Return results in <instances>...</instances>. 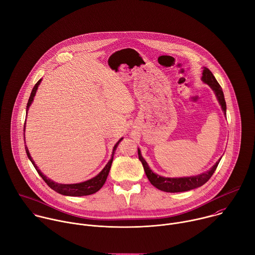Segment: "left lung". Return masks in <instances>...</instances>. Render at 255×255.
I'll return each instance as SVG.
<instances>
[{"label":"left lung","mask_w":255,"mask_h":255,"mask_svg":"<svg viewBox=\"0 0 255 255\" xmlns=\"http://www.w3.org/2000/svg\"><path fill=\"white\" fill-rule=\"evenodd\" d=\"M201 79L203 82L208 84L211 87V89L214 91L224 115H226V103H225L223 90H222L220 84L218 83V81L216 80V78L214 77V75L212 74V72L208 68L204 67V69H203ZM137 154H138V159L142 164L143 170H144L145 175H146L148 181L150 182V184L161 191L169 192V193L185 192V191H189V190H192V189H195V188L201 187L202 185H204L211 178V176L215 172V170L221 160V159H219L218 162H216V164L209 171L204 172V173H202L197 176L182 177V178H166V177H162L160 175L155 174L149 169L147 163L145 162V160L142 158V156L140 154L139 148H137Z\"/></svg>","instance_id":"1"}]
</instances>
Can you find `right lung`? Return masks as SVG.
I'll return each mask as SVG.
<instances>
[{
  "mask_svg": "<svg viewBox=\"0 0 255 255\" xmlns=\"http://www.w3.org/2000/svg\"><path fill=\"white\" fill-rule=\"evenodd\" d=\"M42 79L38 80V82L35 84V86L33 87L32 89V92H31V95L29 97V100H28V104H27V109H26V113H28V110L30 108V106L32 105V101L35 97V94H36V91L38 89V86L40 85V82H41ZM26 125V123H25ZM25 125H24V133H25ZM123 139V137L115 144L114 146V149H113V155H112V159L109 161V163L106 165V167L103 169V171H101L98 175H96L95 177H93L92 179H89L85 182H81V183H77V184H59V183H56L52 180H50L49 178H47L45 175H43V173L38 169V167L35 165V162L33 161V159L31 158L30 156V152H29V149L27 146H25L26 148V152H27V156L29 158V160L32 162L33 166L35 167L36 171L38 172V174L41 176V178L45 181V183L52 189L54 190L55 192L61 194V195H65V196H74V197H80V196H87V195H91V194H94L96 193L101 187H103L107 181V178L109 176V173H110V170H111V167H112V164H113V159H114V155L115 152L117 150V147L119 145V143L121 142V140ZM24 140H25V134H24Z\"/></svg>",
  "mask_w": 255,
  "mask_h": 255,
  "instance_id": "add662e5",
  "label": "right lung"
}]
</instances>
